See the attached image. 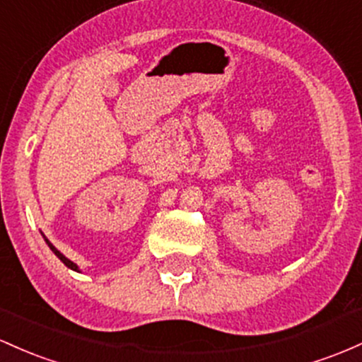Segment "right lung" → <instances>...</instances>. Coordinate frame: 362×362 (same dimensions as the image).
I'll return each instance as SVG.
<instances>
[{
  "label": "right lung",
  "instance_id": "obj_1",
  "mask_svg": "<svg viewBox=\"0 0 362 362\" xmlns=\"http://www.w3.org/2000/svg\"><path fill=\"white\" fill-rule=\"evenodd\" d=\"M41 235H42V232H41ZM42 237H45V235H42ZM45 240H46V244H47V245H49V249H51V251H53V252H54V254H57V256L59 257V261H63V264H65V266H69V268H70V269H74V272H81V269H78V266H77V264H75V263H71V261L69 259V257H65V256H63V254H62V252H59V251H58V249H57V247H54V245H53V244H51V242L46 239V237H45Z\"/></svg>",
  "mask_w": 362,
  "mask_h": 362
}]
</instances>
